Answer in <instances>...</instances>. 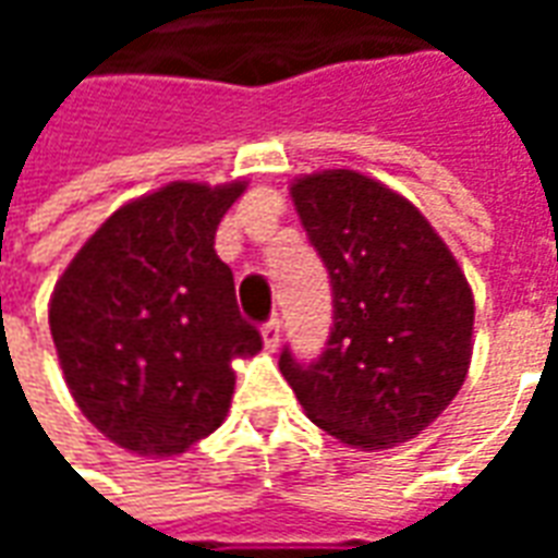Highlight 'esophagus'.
<instances>
[{"label":"esophagus","instance_id":"esophagus-1","mask_svg":"<svg viewBox=\"0 0 558 558\" xmlns=\"http://www.w3.org/2000/svg\"><path fill=\"white\" fill-rule=\"evenodd\" d=\"M263 343H266L268 352H275L280 347V323L278 319H268L263 326Z\"/></svg>","mask_w":558,"mask_h":558}]
</instances>
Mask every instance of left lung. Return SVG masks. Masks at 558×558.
<instances>
[{
    "mask_svg": "<svg viewBox=\"0 0 558 558\" xmlns=\"http://www.w3.org/2000/svg\"><path fill=\"white\" fill-rule=\"evenodd\" d=\"M290 194L328 268L335 326L316 362L280 352V374L343 445L415 439L469 374L475 299L463 268L407 196L364 172H311Z\"/></svg>",
    "mask_w": 558,
    "mask_h": 558,
    "instance_id": "8db88e82",
    "label": "left lung"
}]
</instances>
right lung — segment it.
<instances>
[{"label": "right lung", "mask_w": 558, "mask_h": 558, "mask_svg": "<svg viewBox=\"0 0 558 558\" xmlns=\"http://www.w3.org/2000/svg\"><path fill=\"white\" fill-rule=\"evenodd\" d=\"M247 182H170L116 208L50 299V335L80 412L140 457H172L218 430L232 359L263 350L215 254Z\"/></svg>", "instance_id": "1"}]
</instances>
